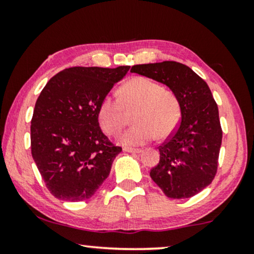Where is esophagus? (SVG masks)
I'll return each mask as SVG.
<instances>
[{"mask_svg": "<svg viewBox=\"0 0 254 254\" xmlns=\"http://www.w3.org/2000/svg\"><path fill=\"white\" fill-rule=\"evenodd\" d=\"M124 150L127 152H131V154H140V152L142 151L141 149H138V148H129V147H125Z\"/></svg>", "mask_w": 254, "mask_h": 254, "instance_id": "obj_1", "label": "esophagus"}]
</instances>
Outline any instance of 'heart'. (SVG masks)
Wrapping results in <instances>:
<instances>
[{"instance_id":"heart-1","label":"heart","mask_w":254,"mask_h":254,"mask_svg":"<svg viewBox=\"0 0 254 254\" xmlns=\"http://www.w3.org/2000/svg\"><path fill=\"white\" fill-rule=\"evenodd\" d=\"M135 110L133 123L120 136L121 143L140 145L157 136L166 137L180 120V105L171 90L147 77H134L119 89V98L106 96L98 106V121L106 134L116 136L127 121V112Z\"/></svg>"}]
</instances>
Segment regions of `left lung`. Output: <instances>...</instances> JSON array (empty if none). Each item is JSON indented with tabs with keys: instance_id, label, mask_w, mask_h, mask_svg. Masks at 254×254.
Wrapping results in <instances>:
<instances>
[{
	"instance_id": "1",
	"label": "left lung",
	"mask_w": 254,
	"mask_h": 254,
	"mask_svg": "<svg viewBox=\"0 0 254 254\" xmlns=\"http://www.w3.org/2000/svg\"><path fill=\"white\" fill-rule=\"evenodd\" d=\"M131 72L168 85L179 100L182 120L159 145V163L150 177L166 196L187 199L213 182L222 143L218 107L207 83L176 61L135 64Z\"/></svg>"
}]
</instances>
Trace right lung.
<instances>
[{"label":"right lung","mask_w":254,"mask_h":254,"mask_svg":"<svg viewBox=\"0 0 254 254\" xmlns=\"http://www.w3.org/2000/svg\"><path fill=\"white\" fill-rule=\"evenodd\" d=\"M71 67L53 76L38 97L31 120V152L52 195L78 202L110 175L121 147L103 133L98 106L129 70Z\"/></svg>","instance_id":"add662e5"}]
</instances>
